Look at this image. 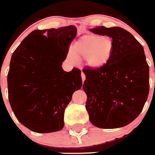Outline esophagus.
<instances>
[{
    "label": "esophagus",
    "instance_id": "1",
    "mask_svg": "<svg viewBox=\"0 0 155 155\" xmlns=\"http://www.w3.org/2000/svg\"><path fill=\"white\" fill-rule=\"evenodd\" d=\"M81 79H82V81L84 82V80H85V74H84L83 72H81Z\"/></svg>",
    "mask_w": 155,
    "mask_h": 155
}]
</instances>
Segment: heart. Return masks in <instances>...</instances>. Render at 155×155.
I'll return each instance as SVG.
<instances>
[{
	"instance_id": "heart-1",
	"label": "heart",
	"mask_w": 155,
	"mask_h": 155,
	"mask_svg": "<svg viewBox=\"0 0 155 155\" xmlns=\"http://www.w3.org/2000/svg\"><path fill=\"white\" fill-rule=\"evenodd\" d=\"M113 43L110 38L91 34L81 37L71 46L68 57L71 61L84 58L87 65L92 69L103 68L110 60Z\"/></svg>"
}]
</instances>
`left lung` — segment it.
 <instances>
[{
	"label": "left lung",
	"instance_id": "left-lung-1",
	"mask_svg": "<svg viewBox=\"0 0 155 155\" xmlns=\"http://www.w3.org/2000/svg\"><path fill=\"white\" fill-rule=\"evenodd\" d=\"M90 31L112 38L113 52L100 69H83L85 108L98 128L128 125L141 113L149 93V66L142 45L120 27L98 26Z\"/></svg>",
	"mask_w": 155,
	"mask_h": 155
}]
</instances>
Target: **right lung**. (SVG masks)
Here are the masks:
<instances>
[{"mask_svg":"<svg viewBox=\"0 0 155 155\" xmlns=\"http://www.w3.org/2000/svg\"><path fill=\"white\" fill-rule=\"evenodd\" d=\"M77 34L74 25L34 30L12 54L8 98L20 123L36 133L56 132L64 125V110L82 85L81 71L66 72L62 62Z\"/></svg>","mask_w":155,"mask_h":155,"instance_id":"add662e5","label":"right lung"}]
</instances>
